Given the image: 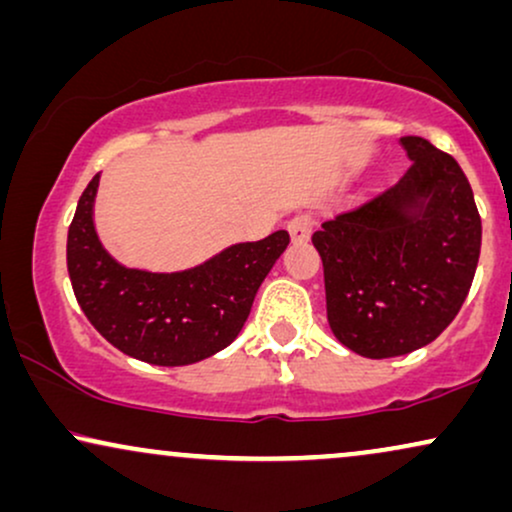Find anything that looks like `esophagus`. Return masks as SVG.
<instances>
[{"mask_svg":"<svg viewBox=\"0 0 512 512\" xmlns=\"http://www.w3.org/2000/svg\"><path fill=\"white\" fill-rule=\"evenodd\" d=\"M312 226H314V217L307 215V212H300V215L288 219V234L295 243H302L307 241L309 234H312Z\"/></svg>","mask_w":512,"mask_h":512,"instance_id":"34e87169","label":"esophagus"}]
</instances>
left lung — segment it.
<instances>
[{"label":"left lung","mask_w":512,"mask_h":512,"mask_svg":"<svg viewBox=\"0 0 512 512\" xmlns=\"http://www.w3.org/2000/svg\"><path fill=\"white\" fill-rule=\"evenodd\" d=\"M401 146L411 160L404 177L312 236L331 331L368 359L435 340L463 307L480 260L482 219L461 165L423 137Z\"/></svg>","instance_id":"8db88e82"}]
</instances>
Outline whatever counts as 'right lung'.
<instances>
[{
  "mask_svg": "<svg viewBox=\"0 0 512 512\" xmlns=\"http://www.w3.org/2000/svg\"><path fill=\"white\" fill-rule=\"evenodd\" d=\"M99 174L77 200L68 229V274L84 316L103 338L146 364L186 366L236 340L264 276L290 243L288 231L236 243L186 271L127 269L94 229Z\"/></svg>",
  "mask_w": 512,
  "mask_h": 512,
  "instance_id": "1",
  "label": "right lung"
}]
</instances>
